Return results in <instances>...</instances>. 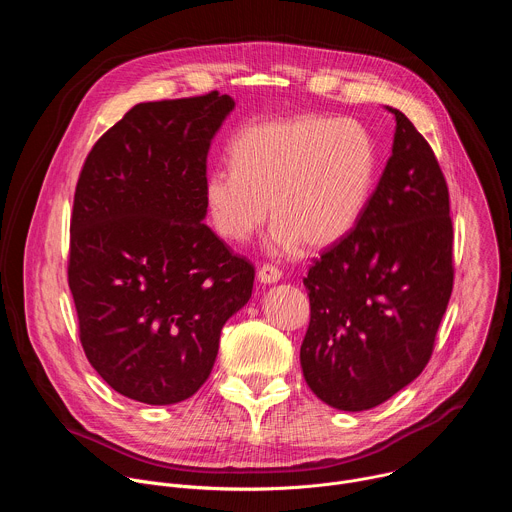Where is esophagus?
<instances>
[{
    "label": "esophagus",
    "mask_w": 512,
    "mask_h": 512,
    "mask_svg": "<svg viewBox=\"0 0 512 512\" xmlns=\"http://www.w3.org/2000/svg\"><path fill=\"white\" fill-rule=\"evenodd\" d=\"M257 279H259L263 285H267V283H277V281L281 279V271H279L277 267H273V265H263V267L259 269V273H257Z\"/></svg>",
    "instance_id": "obj_1"
}]
</instances>
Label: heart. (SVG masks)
<instances>
[{"label":"heart","instance_id":"heart-1","mask_svg":"<svg viewBox=\"0 0 512 512\" xmlns=\"http://www.w3.org/2000/svg\"><path fill=\"white\" fill-rule=\"evenodd\" d=\"M233 168H214L204 202L216 233L245 243L273 218L269 247L324 249L358 221L371 196L375 148L352 119L300 115L245 127L231 145Z\"/></svg>","mask_w":512,"mask_h":512}]
</instances>
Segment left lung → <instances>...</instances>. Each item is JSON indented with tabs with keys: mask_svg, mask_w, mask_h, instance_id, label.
<instances>
[{
	"mask_svg": "<svg viewBox=\"0 0 512 512\" xmlns=\"http://www.w3.org/2000/svg\"><path fill=\"white\" fill-rule=\"evenodd\" d=\"M393 154L356 227L304 277L308 387L340 411H367L421 375L454 285L448 184L433 150L393 107Z\"/></svg>",
	"mask_w": 512,
	"mask_h": 512,
	"instance_id": "obj_1",
	"label": "left lung"
}]
</instances>
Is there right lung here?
Here are the masks:
<instances>
[{"instance_id": "right-lung-1", "label": "right lung", "mask_w": 512, "mask_h": 512, "mask_svg": "<svg viewBox=\"0 0 512 512\" xmlns=\"http://www.w3.org/2000/svg\"><path fill=\"white\" fill-rule=\"evenodd\" d=\"M235 109L216 91L129 109L89 152L70 218L68 287L85 354L139 403L172 405L208 379L255 267L206 216V156Z\"/></svg>"}]
</instances>
